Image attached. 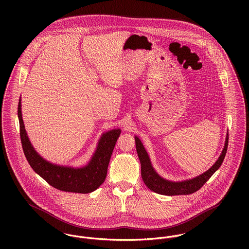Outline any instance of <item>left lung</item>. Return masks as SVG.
I'll return each instance as SVG.
<instances>
[{"label": "left lung", "instance_id": "obj_1", "mask_svg": "<svg viewBox=\"0 0 249 249\" xmlns=\"http://www.w3.org/2000/svg\"><path fill=\"white\" fill-rule=\"evenodd\" d=\"M135 142H136V150L138 153V157L141 163V176L142 181L146 185V187L157 194L165 195V196H178V195H190L196 191H198L208 180L213 176L221 166L223 159L225 157L228 145V133L226 134L225 142L223 149L215 161L213 166L206 171L205 173L196 177V178L183 180V181H171L166 178H162L157 174L154 170L149 156L141 142V140L135 136Z\"/></svg>", "mask_w": 249, "mask_h": 249}]
</instances>
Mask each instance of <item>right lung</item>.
I'll return each instance as SVG.
<instances>
[{
	"instance_id": "1",
	"label": "right lung",
	"mask_w": 249,
	"mask_h": 249,
	"mask_svg": "<svg viewBox=\"0 0 249 249\" xmlns=\"http://www.w3.org/2000/svg\"><path fill=\"white\" fill-rule=\"evenodd\" d=\"M20 136L26 158L36 172L51 186L63 192L88 194L97 190L106 180L108 164L114 146L121 134L120 128L105 132L87 165L80 168L61 166L44 159L29 139L22 117L21 98L18 105Z\"/></svg>"
}]
</instances>
